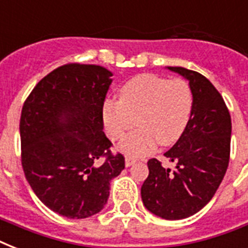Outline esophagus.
I'll list each match as a JSON object with an SVG mask.
<instances>
[{"instance_id":"obj_1","label":"esophagus","mask_w":248,"mask_h":248,"mask_svg":"<svg viewBox=\"0 0 248 248\" xmlns=\"http://www.w3.org/2000/svg\"><path fill=\"white\" fill-rule=\"evenodd\" d=\"M135 162H136V159L132 158V157H128V155L124 158V165H126V167H130V166H132Z\"/></svg>"}]
</instances>
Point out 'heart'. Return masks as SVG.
Returning <instances> with one entry per match:
<instances>
[{
  "mask_svg": "<svg viewBox=\"0 0 248 248\" xmlns=\"http://www.w3.org/2000/svg\"><path fill=\"white\" fill-rule=\"evenodd\" d=\"M193 95L183 79L141 75L124 83L120 100L103 105V122L110 140H118L138 122L139 127L124 136L120 151L130 157L149 155L157 147L172 145L188 126Z\"/></svg>",
  "mask_w": 248,
  "mask_h": 248,
  "instance_id": "heart-1",
  "label": "heart"
}]
</instances>
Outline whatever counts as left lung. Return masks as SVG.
<instances>
[{
    "mask_svg": "<svg viewBox=\"0 0 248 248\" xmlns=\"http://www.w3.org/2000/svg\"><path fill=\"white\" fill-rule=\"evenodd\" d=\"M189 81L193 108L184 134L165 155L175 170L158 159L148 161L149 175L141 186L147 210L166 220L194 215L211 201L227 172L232 121L225 101L204 76L181 67H167Z\"/></svg>",
    "mask_w": 248,
    "mask_h": 248,
    "instance_id": "left-lung-1",
    "label": "left lung"
}]
</instances>
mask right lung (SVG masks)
Segmentation results:
<instances>
[{
  "label": "right lung",
  "instance_id": "obj_1",
  "mask_svg": "<svg viewBox=\"0 0 248 248\" xmlns=\"http://www.w3.org/2000/svg\"><path fill=\"white\" fill-rule=\"evenodd\" d=\"M112 76L100 65L65 64L37 83L21 109L25 177L46 207L68 219L100 212L124 169L103 131Z\"/></svg>",
  "mask_w": 248,
  "mask_h": 248
}]
</instances>
